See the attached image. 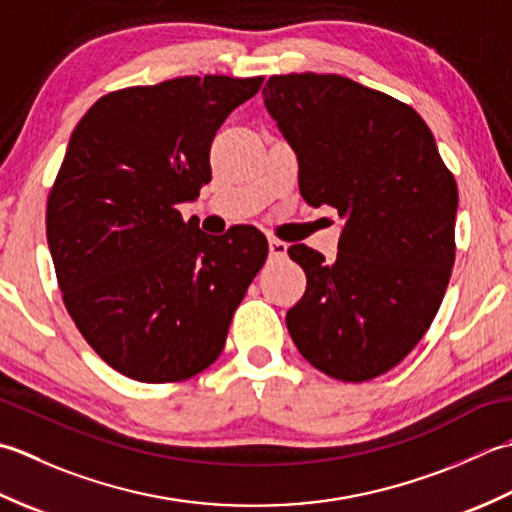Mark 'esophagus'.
<instances>
[{"instance_id":"1","label":"esophagus","mask_w":512,"mask_h":512,"mask_svg":"<svg viewBox=\"0 0 512 512\" xmlns=\"http://www.w3.org/2000/svg\"><path fill=\"white\" fill-rule=\"evenodd\" d=\"M287 254V243L278 241V238H269V256H285Z\"/></svg>"}]
</instances>
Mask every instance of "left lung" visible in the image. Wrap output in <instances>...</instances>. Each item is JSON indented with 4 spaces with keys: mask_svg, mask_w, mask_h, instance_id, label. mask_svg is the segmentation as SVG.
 <instances>
[{
    "mask_svg": "<svg viewBox=\"0 0 512 512\" xmlns=\"http://www.w3.org/2000/svg\"><path fill=\"white\" fill-rule=\"evenodd\" d=\"M265 108L298 159L300 194L344 221L336 263L291 245L307 291L287 329L309 364L364 382L400 364L442 305L457 185L411 106L340 75H276Z\"/></svg>",
    "mask_w": 512,
    "mask_h": 512,
    "instance_id": "8db88e82",
    "label": "left lung"
}]
</instances>
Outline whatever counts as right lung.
Masks as SVG:
<instances>
[{"mask_svg":"<svg viewBox=\"0 0 512 512\" xmlns=\"http://www.w3.org/2000/svg\"><path fill=\"white\" fill-rule=\"evenodd\" d=\"M263 77H179L110 92L72 132L46 207L68 314L132 380L179 382L221 356L267 260L252 225L210 236L176 205L212 181L210 145Z\"/></svg>","mask_w":512,"mask_h":512,"instance_id":"right-lung-1","label":"right lung"}]
</instances>
